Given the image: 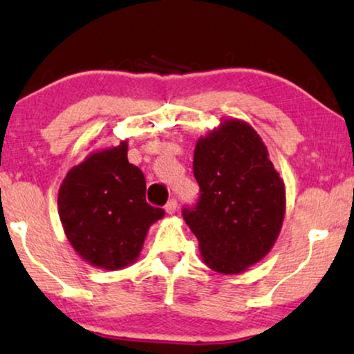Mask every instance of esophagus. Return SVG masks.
Segmentation results:
<instances>
[{"label":"esophagus","instance_id":"obj_1","mask_svg":"<svg viewBox=\"0 0 354 354\" xmlns=\"http://www.w3.org/2000/svg\"><path fill=\"white\" fill-rule=\"evenodd\" d=\"M176 211H177V201L174 198L169 200L167 205H166V213L167 214H176Z\"/></svg>","mask_w":354,"mask_h":354}]
</instances>
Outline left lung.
I'll return each mask as SVG.
<instances>
[{
	"label": "left lung",
	"mask_w": 354,
	"mask_h": 354,
	"mask_svg": "<svg viewBox=\"0 0 354 354\" xmlns=\"http://www.w3.org/2000/svg\"><path fill=\"white\" fill-rule=\"evenodd\" d=\"M198 205L183 219L198 239L206 267L244 273L272 250L286 213V188L250 123L223 118L196 141Z\"/></svg>",
	"instance_id": "8db88e82"
}]
</instances>
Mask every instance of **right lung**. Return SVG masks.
I'll return each instance as SVG.
<instances>
[{"label":"right lung","mask_w":354,"mask_h":354,"mask_svg":"<svg viewBox=\"0 0 354 354\" xmlns=\"http://www.w3.org/2000/svg\"><path fill=\"white\" fill-rule=\"evenodd\" d=\"M127 153V140L93 151L58 190L68 242L82 260L109 272L135 263L149 227L164 216V209L146 203L145 176Z\"/></svg>","instance_id":"obj_1"}]
</instances>
